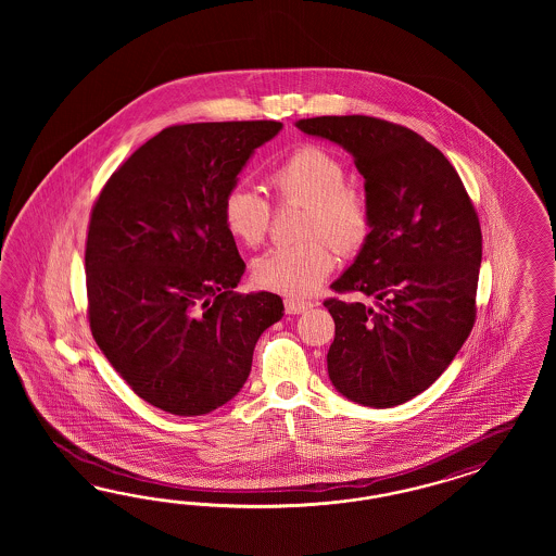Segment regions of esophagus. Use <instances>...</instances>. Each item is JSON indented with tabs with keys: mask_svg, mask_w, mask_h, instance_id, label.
<instances>
[{
	"mask_svg": "<svg viewBox=\"0 0 556 556\" xmlns=\"http://www.w3.org/2000/svg\"><path fill=\"white\" fill-rule=\"evenodd\" d=\"M309 307H314V303L293 300V298H287L286 300L287 314H303V312H307Z\"/></svg>",
	"mask_w": 556,
	"mask_h": 556,
	"instance_id": "34e87169",
	"label": "esophagus"
}]
</instances>
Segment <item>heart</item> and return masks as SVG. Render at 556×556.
Here are the masks:
<instances>
[{"label":"heart","mask_w":556,"mask_h":556,"mask_svg":"<svg viewBox=\"0 0 556 556\" xmlns=\"http://www.w3.org/2000/svg\"><path fill=\"white\" fill-rule=\"evenodd\" d=\"M346 181L344 165L320 147H302L270 173V186L281 200L307 207L303 232L318 238L261 254L253 265L258 286L287 295H309L334 269L337 254L331 241L338 251L354 253L367 240L369 203ZM222 216L228 232L247 247L263 242L269 230V203L247 187H232L226 193Z\"/></svg>","instance_id":"b5f03b06"}]
</instances>
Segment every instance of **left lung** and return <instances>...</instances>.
Segmentation results:
<instances>
[{
	"label": "left lung",
	"instance_id": "left-lung-1",
	"mask_svg": "<svg viewBox=\"0 0 556 556\" xmlns=\"http://www.w3.org/2000/svg\"><path fill=\"white\" fill-rule=\"evenodd\" d=\"M295 126L353 156L369 203V236L332 287L372 303L324 302L337 326L328 377L354 404H405L437 381L471 332L481 267L475 207L448 159L404 126L369 116Z\"/></svg>",
	"mask_w": 556,
	"mask_h": 556
}]
</instances>
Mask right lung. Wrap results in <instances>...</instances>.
Instances as JSON below:
<instances>
[{
	"label": "right lung",
	"instance_id": "1",
	"mask_svg": "<svg viewBox=\"0 0 556 556\" xmlns=\"http://www.w3.org/2000/svg\"><path fill=\"white\" fill-rule=\"evenodd\" d=\"M281 122L170 126L110 177L91 212L85 273L98 346L144 402L203 416L247 383L256 340L283 318L247 269L222 203Z\"/></svg>",
	"mask_w": 556,
	"mask_h": 556
}]
</instances>
